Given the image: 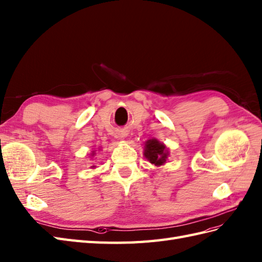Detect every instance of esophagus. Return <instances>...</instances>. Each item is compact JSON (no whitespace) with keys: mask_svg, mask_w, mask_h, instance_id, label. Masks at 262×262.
I'll return each mask as SVG.
<instances>
[{"mask_svg":"<svg viewBox=\"0 0 262 262\" xmlns=\"http://www.w3.org/2000/svg\"><path fill=\"white\" fill-rule=\"evenodd\" d=\"M123 137H125V135H123V136H122V138H123Z\"/></svg>","mask_w":262,"mask_h":262,"instance_id":"obj_1","label":"esophagus"}]
</instances>
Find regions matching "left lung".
<instances>
[{
  "mask_svg": "<svg viewBox=\"0 0 262 262\" xmlns=\"http://www.w3.org/2000/svg\"><path fill=\"white\" fill-rule=\"evenodd\" d=\"M144 156L151 163L161 165L167 160L168 152L165 151V146L162 143L159 142L156 139H152L149 140L145 144Z\"/></svg>",
  "mask_w": 262,
  "mask_h": 262,
  "instance_id": "left-lung-1",
  "label": "left lung"
}]
</instances>
